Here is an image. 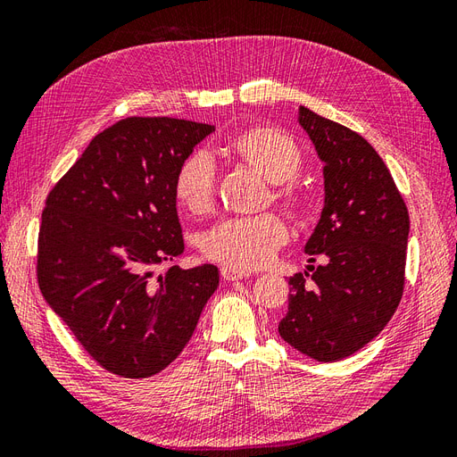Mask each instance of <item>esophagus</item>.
<instances>
[{
	"instance_id": "obj_1",
	"label": "esophagus",
	"mask_w": 457,
	"mask_h": 457,
	"mask_svg": "<svg viewBox=\"0 0 457 457\" xmlns=\"http://www.w3.org/2000/svg\"><path fill=\"white\" fill-rule=\"evenodd\" d=\"M220 276H223V280H242L245 276H250V272L245 270H237V269H230V267H223L220 269Z\"/></svg>"
}]
</instances>
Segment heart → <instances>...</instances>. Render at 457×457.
<instances>
[{
  "label": "heart",
  "instance_id": "1",
  "mask_svg": "<svg viewBox=\"0 0 457 457\" xmlns=\"http://www.w3.org/2000/svg\"><path fill=\"white\" fill-rule=\"evenodd\" d=\"M220 154L244 165L270 183V200L289 217L309 220L316 210L312 192L297 173L303 168V152L286 131L272 126H250L220 146ZM173 195L192 215H205L215 202V170L204 152H192L175 171ZM287 240V227L276 213L220 220L202 238L207 259L237 270L257 269L280 250Z\"/></svg>",
  "mask_w": 457,
  "mask_h": 457
}]
</instances>
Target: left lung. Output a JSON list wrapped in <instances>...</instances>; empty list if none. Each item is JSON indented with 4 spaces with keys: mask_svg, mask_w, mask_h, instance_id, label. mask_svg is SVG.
<instances>
[{
    "mask_svg": "<svg viewBox=\"0 0 457 457\" xmlns=\"http://www.w3.org/2000/svg\"><path fill=\"white\" fill-rule=\"evenodd\" d=\"M324 162V210L305 252L324 257L289 278L286 343L318 362L361 351L391 320L404 292L408 207L362 135L299 108Z\"/></svg>",
    "mask_w": 457,
    "mask_h": 457,
    "instance_id": "left-lung-1",
    "label": "left lung"
}]
</instances>
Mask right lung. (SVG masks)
Listing matches in <instances>:
<instances>
[{"label": "right lung", "mask_w": 457, "mask_h": 457, "mask_svg": "<svg viewBox=\"0 0 457 457\" xmlns=\"http://www.w3.org/2000/svg\"><path fill=\"white\" fill-rule=\"evenodd\" d=\"M212 131L177 118L120 120L47 195L39 289L93 361L120 378L168 368L219 286L215 265L152 272L185 250L173 179Z\"/></svg>", "instance_id": "obj_1"}]
</instances>
